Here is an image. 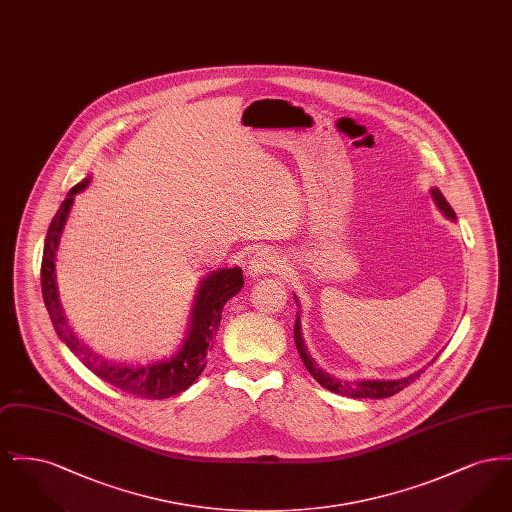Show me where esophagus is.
Returning <instances> with one entry per match:
<instances>
[{"label":"esophagus","mask_w":512,"mask_h":512,"mask_svg":"<svg viewBox=\"0 0 512 512\" xmlns=\"http://www.w3.org/2000/svg\"><path fill=\"white\" fill-rule=\"evenodd\" d=\"M282 267V261H280V257L274 253V251H270V249H259V251H255L251 257H249V263H247V274L249 276H263V274H268V272H276V270H280Z\"/></svg>","instance_id":"obj_1"}]
</instances>
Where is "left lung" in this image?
I'll list each match as a JSON object with an SVG mask.
<instances>
[{"label": "left lung", "instance_id": "1", "mask_svg": "<svg viewBox=\"0 0 512 512\" xmlns=\"http://www.w3.org/2000/svg\"><path fill=\"white\" fill-rule=\"evenodd\" d=\"M432 197L438 205L439 211L447 217V219L455 220V211L451 209V205L445 201V197L441 195L438 188H432ZM295 303H297V297H295ZM293 340H295V347H297V353L303 361L305 368L311 372V376L317 380L318 384L326 390L334 391V393H341V395H349V397H368V399H384V397H391L395 393L407 388L411 382H414L424 370H418L413 372L405 378H399V380H357V382H345V380H338L334 376H330L328 372H324L317 363L311 359L309 351H307V345L303 341V332H301V320L297 315L295 320V328H293ZM434 363V361H432Z\"/></svg>", "mask_w": 512, "mask_h": 512}]
</instances>
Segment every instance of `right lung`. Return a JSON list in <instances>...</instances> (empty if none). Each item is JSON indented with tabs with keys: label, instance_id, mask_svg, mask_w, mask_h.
<instances>
[{
	"label": "right lung",
	"instance_id": "1",
	"mask_svg": "<svg viewBox=\"0 0 512 512\" xmlns=\"http://www.w3.org/2000/svg\"><path fill=\"white\" fill-rule=\"evenodd\" d=\"M92 176L78 182L61 203L59 211L49 224L44 257H42V295L48 309L49 318L57 336L67 343L74 355L88 366L96 376L107 384L126 391L130 395H138L144 399H167L188 390L203 368L207 365V355L213 349V338L219 332L222 307L230 297L244 288V272L242 268H219L209 272L195 293L194 307L188 324V334L182 341L180 349L171 359H163L149 365H124L117 361H109L94 353L84 341L78 340L73 328L69 326L63 315L57 282H55V257L57 247L69 219V211L73 207L74 195L88 188Z\"/></svg>",
	"mask_w": 512,
	"mask_h": 512
}]
</instances>
